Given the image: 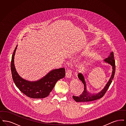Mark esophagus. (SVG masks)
<instances>
[{"mask_svg": "<svg viewBox=\"0 0 126 126\" xmlns=\"http://www.w3.org/2000/svg\"><path fill=\"white\" fill-rule=\"evenodd\" d=\"M72 76V72L70 70L67 69L66 71V78H70Z\"/></svg>", "mask_w": 126, "mask_h": 126, "instance_id": "esophagus-1", "label": "esophagus"}]
</instances>
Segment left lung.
<instances>
[{"mask_svg": "<svg viewBox=\"0 0 126 126\" xmlns=\"http://www.w3.org/2000/svg\"><path fill=\"white\" fill-rule=\"evenodd\" d=\"M104 61L110 64L112 66V75L110 78L109 79L107 84H106L104 88L101 92H99L97 94H92L89 92H87V91L86 90V83H85L83 75L79 73L78 74V78L82 81L83 84H84V88L82 94H80L79 96H73V98L76 102H91V101H93L94 100H96L97 99H100L104 96V95L105 94L108 90L110 85L111 83L112 80L114 78L115 72V61L114 60L113 52H111L110 54V55L108 56V58L105 59Z\"/></svg>", "mask_w": 126, "mask_h": 126, "instance_id": "left-lung-1", "label": "left lung"}]
</instances>
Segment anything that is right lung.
<instances>
[{"mask_svg":"<svg viewBox=\"0 0 126 126\" xmlns=\"http://www.w3.org/2000/svg\"><path fill=\"white\" fill-rule=\"evenodd\" d=\"M17 46L12 55L11 70L13 81L19 90L26 96L33 99H42L49 94L56 82L65 76V69L60 68L51 70L45 76L36 81H29L22 78L16 72L14 65V57Z\"/></svg>","mask_w":126,"mask_h":126,"instance_id":"right-lung-1","label":"right lung"}]
</instances>
